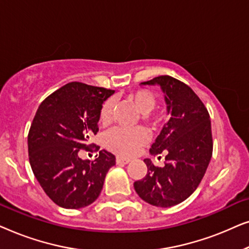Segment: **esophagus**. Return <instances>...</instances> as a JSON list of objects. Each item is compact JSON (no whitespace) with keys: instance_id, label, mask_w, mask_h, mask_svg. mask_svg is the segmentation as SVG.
Here are the masks:
<instances>
[{"instance_id":"obj_1","label":"esophagus","mask_w":249,"mask_h":249,"mask_svg":"<svg viewBox=\"0 0 249 249\" xmlns=\"http://www.w3.org/2000/svg\"><path fill=\"white\" fill-rule=\"evenodd\" d=\"M115 161H117L118 164H128V163L130 162V160L125 159V158H121V156H118Z\"/></svg>"}]
</instances>
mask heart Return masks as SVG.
Masks as SVG:
<instances>
[{"label": "heart", "mask_w": 249, "mask_h": 249, "mask_svg": "<svg viewBox=\"0 0 249 249\" xmlns=\"http://www.w3.org/2000/svg\"><path fill=\"white\" fill-rule=\"evenodd\" d=\"M128 100L134 105L139 113L142 114V120L156 124L159 121L158 117L151 115V112L154 110L156 105V98L151 91L137 90L131 93L128 96ZM112 108H113V101L107 100L102 105L100 112V120L103 124L110 122ZM149 135L144 128L138 127L134 129L114 128L108 132L105 137L107 147L115 154L122 156H129L135 154L142 146L148 142Z\"/></svg>", "instance_id": "obj_1"}]
</instances>
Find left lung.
Wrapping results in <instances>:
<instances>
[{
    "label": "left lung",
    "instance_id": "8db88e82",
    "mask_svg": "<svg viewBox=\"0 0 249 249\" xmlns=\"http://www.w3.org/2000/svg\"><path fill=\"white\" fill-rule=\"evenodd\" d=\"M141 86L161 88L169 120L149 149L152 155L164 153L165 165L156 168L145 159L147 173L134 187L146 203L171 207L188 198L205 175L213 152L210 114L192 88L176 78L160 76Z\"/></svg>",
    "mask_w": 249,
    "mask_h": 249
}]
</instances>
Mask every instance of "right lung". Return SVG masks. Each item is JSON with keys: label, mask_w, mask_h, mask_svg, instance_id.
<instances>
[{"label": "right lung", "mask_w": 249, "mask_h": 249, "mask_svg": "<svg viewBox=\"0 0 249 249\" xmlns=\"http://www.w3.org/2000/svg\"><path fill=\"white\" fill-rule=\"evenodd\" d=\"M114 90L69 83L45 98L28 134L29 162L46 195L63 209L90 205L103 188L115 156L105 149L94 161L81 160L89 136L98 131L102 105Z\"/></svg>", "instance_id": "right-lung-1"}]
</instances>
